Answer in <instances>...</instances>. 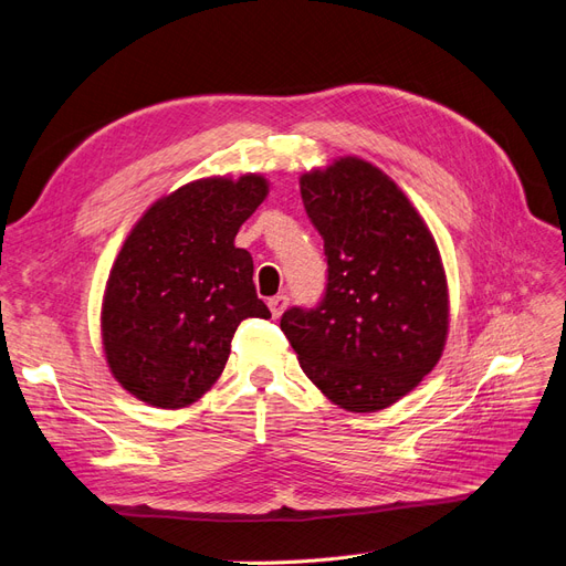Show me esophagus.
I'll use <instances>...</instances> for the list:
<instances>
[{"label": "esophagus", "instance_id": "1", "mask_svg": "<svg viewBox=\"0 0 566 566\" xmlns=\"http://www.w3.org/2000/svg\"><path fill=\"white\" fill-rule=\"evenodd\" d=\"M287 295H276V297H271L269 300V310H271V314H273V318H279L283 312H285V306H287Z\"/></svg>", "mask_w": 566, "mask_h": 566}]
</instances>
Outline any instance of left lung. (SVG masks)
Wrapping results in <instances>:
<instances>
[{"label":"left lung","instance_id":"obj_1","mask_svg":"<svg viewBox=\"0 0 566 566\" xmlns=\"http://www.w3.org/2000/svg\"><path fill=\"white\" fill-rule=\"evenodd\" d=\"M328 283L316 306H290L281 331L325 397L354 413L399 401L430 373L449 331L434 238L378 167L339 158L302 175Z\"/></svg>","mask_w":566,"mask_h":566}]
</instances>
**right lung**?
I'll list each match as a JSON object with an SVG mask.
<instances>
[{"mask_svg": "<svg viewBox=\"0 0 566 566\" xmlns=\"http://www.w3.org/2000/svg\"><path fill=\"white\" fill-rule=\"evenodd\" d=\"M269 193L264 177L200 179L160 198L132 229L106 285L104 349L136 399L184 408L227 366L245 318H271L235 233Z\"/></svg>", "mask_w": 566, "mask_h": 566, "instance_id": "1", "label": "right lung"}]
</instances>
